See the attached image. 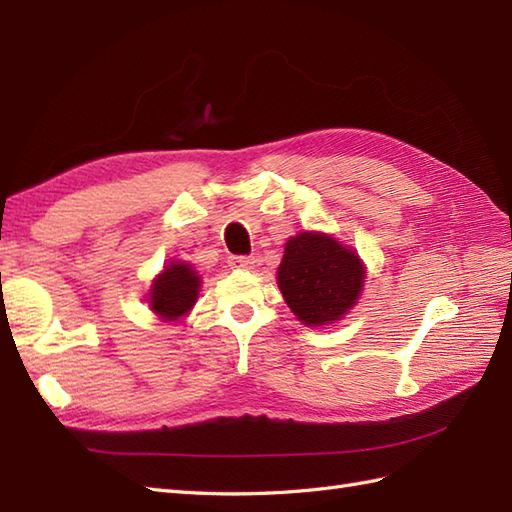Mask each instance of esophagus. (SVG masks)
<instances>
[{
	"mask_svg": "<svg viewBox=\"0 0 512 512\" xmlns=\"http://www.w3.org/2000/svg\"><path fill=\"white\" fill-rule=\"evenodd\" d=\"M228 264H231V268H239V270H250L255 266V259L253 257H246V255H235L228 259Z\"/></svg>",
	"mask_w": 512,
	"mask_h": 512,
	"instance_id": "34e87169",
	"label": "esophagus"
}]
</instances>
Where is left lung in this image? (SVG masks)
I'll list each match as a JSON object with an SVG mask.
<instances>
[{
	"instance_id": "obj_1",
	"label": "left lung",
	"mask_w": 512,
	"mask_h": 512,
	"mask_svg": "<svg viewBox=\"0 0 512 512\" xmlns=\"http://www.w3.org/2000/svg\"><path fill=\"white\" fill-rule=\"evenodd\" d=\"M365 270L354 250L323 233L288 239L277 284L290 310L306 325L339 321L363 290Z\"/></svg>"
}]
</instances>
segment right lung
<instances>
[{
  "label": "right lung",
  "instance_id": "1",
  "mask_svg": "<svg viewBox=\"0 0 512 512\" xmlns=\"http://www.w3.org/2000/svg\"><path fill=\"white\" fill-rule=\"evenodd\" d=\"M198 290L200 277L189 264H171L151 286V310L160 314L162 319H178L191 310L195 299H198Z\"/></svg>",
  "mask_w": 512,
  "mask_h": 512
}]
</instances>
